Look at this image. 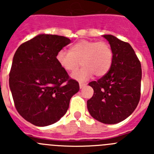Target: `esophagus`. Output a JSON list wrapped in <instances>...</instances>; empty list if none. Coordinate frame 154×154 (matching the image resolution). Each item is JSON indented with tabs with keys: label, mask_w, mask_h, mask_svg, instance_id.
I'll list each match as a JSON object with an SVG mask.
<instances>
[{
	"label": "esophagus",
	"mask_w": 154,
	"mask_h": 154,
	"mask_svg": "<svg viewBox=\"0 0 154 154\" xmlns=\"http://www.w3.org/2000/svg\"><path fill=\"white\" fill-rule=\"evenodd\" d=\"M86 85V83H84V82H79V87L80 89H83L84 87Z\"/></svg>",
	"instance_id": "1"
}]
</instances>
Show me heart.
I'll list each match as a JSON object with an SVG mask.
<instances>
[{
	"mask_svg": "<svg viewBox=\"0 0 154 154\" xmlns=\"http://www.w3.org/2000/svg\"><path fill=\"white\" fill-rule=\"evenodd\" d=\"M56 61L64 70L73 72L72 77L79 81H85L95 74L97 77L106 75L112 66L113 53L106 42L81 40L72 45L69 51L60 50L57 53Z\"/></svg>",
	"mask_w": 154,
	"mask_h": 154,
	"instance_id": "heart-1",
	"label": "heart"
}]
</instances>
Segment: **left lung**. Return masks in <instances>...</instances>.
<instances>
[{"instance_id":"8db88e82","label":"left lung","mask_w":154,"mask_h":154,"mask_svg":"<svg viewBox=\"0 0 154 154\" xmlns=\"http://www.w3.org/2000/svg\"><path fill=\"white\" fill-rule=\"evenodd\" d=\"M113 53L112 66L106 75L89 85L94 90L87 101L89 113L105 124L120 123L137 108L140 98L142 69L129 43L111 35H103Z\"/></svg>"}]
</instances>
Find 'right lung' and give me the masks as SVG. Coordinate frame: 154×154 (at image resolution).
I'll use <instances>...</instances> for the list:
<instances>
[{"label": "right lung", "mask_w": 154, "mask_h": 154, "mask_svg": "<svg viewBox=\"0 0 154 154\" xmlns=\"http://www.w3.org/2000/svg\"><path fill=\"white\" fill-rule=\"evenodd\" d=\"M71 40L41 34L19 46L14 55L9 86L18 113L37 126L56 123L66 113L71 98L79 90L56 61Z\"/></svg>", "instance_id": "1"}]
</instances>
